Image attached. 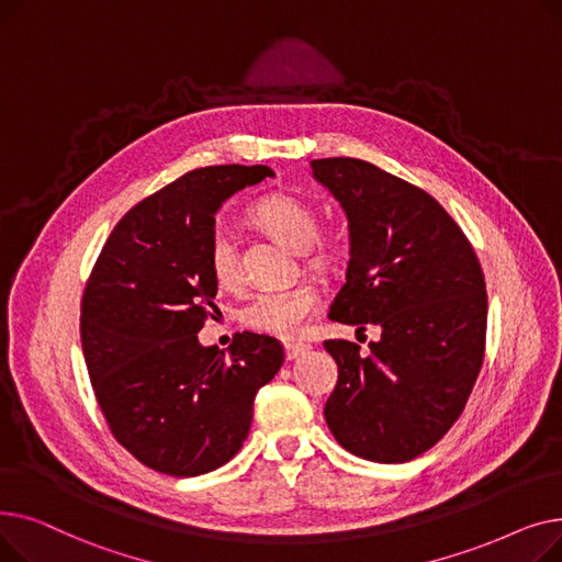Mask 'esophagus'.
<instances>
[{
  "instance_id": "34e87169",
  "label": "esophagus",
  "mask_w": 562,
  "mask_h": 562,
  "mask_svg": "<svg viewBox=\"0 0 562 562\" xmlns=\"http://www.w3.org/2000/svg\"><path fill=\"white\" fill-rule=\"evenodd\" d=\"M305 350H310V344H303V341H289V344H284L286 360H296L299 356H303Z\"/></svg>"
}]
</instances>
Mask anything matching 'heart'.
<instances>
[{
	"label": "heart",
	"mask_w": 562,
	"mask_h": 562,
	"mask_svg": "<svg viewBox=\"0 0 562 562\" xmlns=\"http://www.w3.org/2000/svg\"><path fill=\"white\" fill-rule=\"evenodd\" d=\"M250 218L291 250H303L307 263L314 266V269H326V266L335 261L337 244L330 236L318 234V216L307 200L286 193L266 195L252 204ZM206 259H210L212 276L221 286H239V255H236L229 229L216 227L212 232L210 246H206ZM318 307V289L303 282L286 289L259 291L244 307L241 321L257 333L293 339L303 335Z\"/></svg>",
	"instance_id": "heart-1"
}]
</instances>
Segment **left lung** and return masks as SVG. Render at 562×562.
I'll list each match as a JSON object with an SVG mask.
<instances>
[{
  "mask_svg": "<svg viewBox=\"0 0 562 562\" xmlns=\"http://www.w3.org/2000/svg\"><path fill=\"white\" fill-rule=\"evenodd\" d=\"M350 229L346 282L330 318L382 330L369 352L328 339L339 367L328 428L352 456L407 462L462 415L485 358L487 291L464 232L430 193L378 166L314 159Z\"/></svg>",
  "mask_w": 562,
  "mask_h": 562,
  "instance_id": "obj_1",
  "label": "left lung"
}]
</instances>
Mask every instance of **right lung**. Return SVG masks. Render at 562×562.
<instances>
[{
	"label": "right lung",
	"mask_w": 562,
	"mask_h": 562,
	"mask_svg": "<svg viewBox=\"0 0 562 562\" xmlns=\"http://www.w3.org/2000/svg\"><path fill=\"white\" fill-rule=\"evenodd\" d=\"M269 166H206L117 221L81 296V348L113 437L145 467L189 479L244 447L257 392L284 362L278 339L241 333L229 352L198 341L216 312L206 246L218 206L273 177Z\"/></svg>",
	"instance_id": "add662e5"
}]
</instances>
